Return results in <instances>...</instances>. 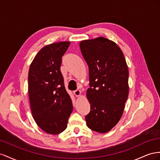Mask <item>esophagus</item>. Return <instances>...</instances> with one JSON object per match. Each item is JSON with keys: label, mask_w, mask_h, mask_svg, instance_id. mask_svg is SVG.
Here are the masks:
<instances>
[{"label": "esophagus", "mask_w": 160, "mask_h": 160, "mask_svg": "<svg viewBox=\"0 0 160 160\" xmlns=\"http://www.w3.org/2000/svg\"><path fill=\"white\" fill-rule=\"evenodd\" d=\"M74 94L75 96H76V97H80L81 95V91L79 89H77L74 91Z\"/></svg>", "instance_id": "34e87169"}]
</instances>
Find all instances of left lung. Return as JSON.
Wrapping results in <instances>:
<instances>
[{
	"instance_id": "8db88e82",
	"label": "left lung",
	"mask_w": 160,
	"mask_h": 160,
	"mask_svg": "<svg viewBox=\"0 0 160 160\" xmlns=\"http://www.w3.org/2000/svg\"><path fill=\"white\" fill-rule=\"evenodd\" d=\"M82 54L89 69L86 97L90 111L85 117L88 128L100 133L119 121L129 95V70L121 48L102 37L82 41Z\"/></svg>"
}]
</instances>
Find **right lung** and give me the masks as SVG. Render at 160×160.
<instances>
[{
  "label": "right lung",
  "instance_id": "obj_1",
  "mask_svg": "<svg viewBox=\"0 0 160 160\" xmlns=\"http://www.w3.org/2000/svg\"><path fill=\"white\" fill-rule=\"evenodd\" d=\"M70 44L61 42L43 47L29 67L28 91L32 115L37 125L49 134L64 131L73 111L60 71L62 56Z\"/></svg>",
  "mask_w": 160,
  "mask_h": 160
}]
</instances>
